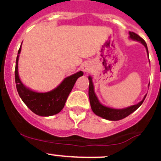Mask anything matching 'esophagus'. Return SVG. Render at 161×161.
I'll return each mask as SVG.
<instances>
[{"label":"esophagus","mask_w":161,"mask_h":161,"mask_svg":"<svg viewBox=\"0 0 161 161\" xmlns=\"http://www.w3.org/2000/svg\"><path fill=\"white\" fill-rule=\"evenodd\" d=\"M82 69L84 72L86 73H90L91 71H92V65H91L90 63L86 62L85 64H82Z\"/></svg>","instance_id":"esophagus-1"}]
</instances>
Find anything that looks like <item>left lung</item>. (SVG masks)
Returning <instances> with one entry per match:
<instances>
[{
    "label": "left lung",
    "instance_id": "obj_1",
    "mask_svg": "<svg viewBox=\"0 0 161 161\" xmlns=\"http://www.w3.org/2000/svg\"><path fill=\"white\" fill-rule=\"evenodd\" d=\"M129 37H130L131 40H136V41H139L141 43H142L145 46L147 53H148V48H147V43H146L143 39L141 38L138 34L135 33L133 32H129ZM89 80H90L89 98H90L91 108H92V111L97 116H100L101 118H104V119L110 120V121H118V120L123 119V118L129 116V114L133 113V112L136 111V110H137L142 105L144 100H145L146 97H147V95H146L144 97V98L142 99V101H140L139 103H137L136 105L128 107V108H124V109H113V108H108V107L103 106V105H102L99 102L98 99H97V96L95 94V92H94L93 83H92V78L90 76H89Z\"/></svg>",
    "mask_w": 161,
    "mask_h": 161
}]
</instances>
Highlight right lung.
Wrapping results in <instances>:
<instances>
[{"label":"right lung","mask_w":161,"mask_h":161,"mask_svg":"<svg viewBox=\"0 0 161 161\" xmlns=\"http://www.w3.org/2000/svg\"><path fill=\"white\" fill-rule=\"evenodd\" d=\"M21 47L18 52L14 70L16 88L19 97L25 105L36 114L47 117L59 113L64 108L68 97L72 90L76 80L79 77L83 75V72L80 71L65 78L57 88L50 92H34L25 87L19 79L18 72V62Z\"/></svg>","instance_id":"right-lung-1"}]
</instances>
